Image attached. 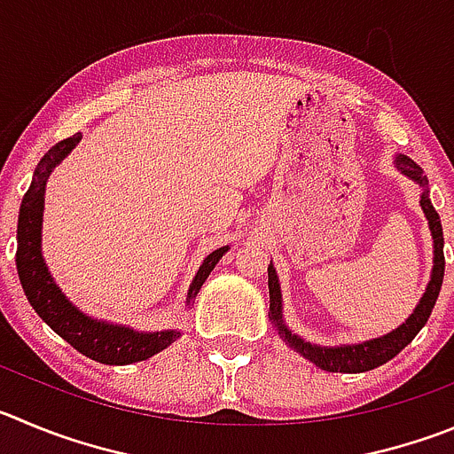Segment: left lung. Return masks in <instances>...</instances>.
<instances>
[{"instance_id": "left-lung-1", "label": "left lung", "mask_w": 454, "mask_h": 454, "mask_svg": "<svg viewBox=\"0 0 454 454\" xmlns=\"http://www.w3.org/2000/svg\"><path fill=\"white\" fill-rule=\"evenodd\" d=\"M396 168L403 172L405 176L414 179L417 184L423 185L421 194V207L426 213L427 223H430L432 239H434V266H432V278L430 285H427L426 294H423L421 302L417 304L412 316L401 325L399 329L389 332L387 336L374 338V340L361 342V345H345V347H317L311 342H304L302 338H298L295 333H291L285 327V320H282V295H279V282L275 269L269 264V317L273 320L275 329H278L279 338L295 349L298 354H302L307 361H311L313 365L320 367L325 372H342V374H361V372H370L374 367H380L383 363L392 361L394 356L399 354L401 349L410 345L414 340L419 332L423 329V325L427 323L434 302L439 298V291H442L443 282V269H446V260H443V228L442 219H439L437 210L430 203L427 197V179L423 175V169L414 163L408 156L399 154L396 156Z\"/></svg>"}]
</instances>
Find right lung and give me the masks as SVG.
<instances>
[{
	"instance_id": "right-lung-1",
	"label": "right lung",
	"mask_w": 454,
	"mask_h": 454,
	"mask_svg": "<svg viewBox=\"0 0 454 454\" xmlns=\"http://www.w3.org/2000/svg\"><path fill=\"white\" fill-rule=\"evenodd\" d=\"M80 134L71 138L55 143L42 160L37 163L35 175H33L31 188L27 190L20 206V219H17V273L20 282L27 294L28 302L35 309L37 316L53 329L60 338H65L74 349L84 354L87 358L105 365H129V363L147 361L160 349L176 340L179 332H154L138 333L129 327H118V325L100 323L93 317L80 313L69 300L62 295V291L55 286L40 251V232H42V210H44V185L49 179L51 169L60 163L71 150L80 143ZM228 247L217 248L203 260L201 269L194 275L192 286L188 291V302H192L199 294L201 285L215 269Z\"/></svg>"
}]
</instances>
